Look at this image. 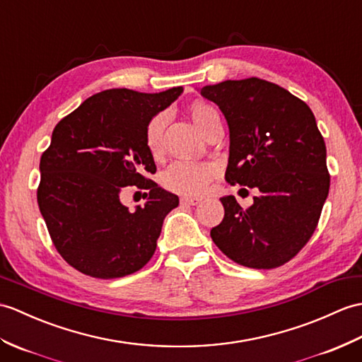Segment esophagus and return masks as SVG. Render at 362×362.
<instances>
[{
	"mask_svg": "<svg viewBox=\"0 0 362 362\" xmlns=\"http://www.w3.org/2000/svg\"><path fill=\"white\" fill-rule=\"evenodd\" d=\"M200 202V199H197V197H188V196H183L182 199H180V205L182 206H194V205H197Z\"/></svg>",
	"mask_w": 362,
	"mask_h": 362,
	"instance_id": "esophagus-1",
	"label": "esophagus"
}]
</instances>
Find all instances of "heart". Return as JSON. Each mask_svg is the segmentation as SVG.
<instances>
[{
    "instance_id": "heart-1",
    "label": "heart",
    "mask_w": 362,
    "mask_h": 362,
    "mask_svg": "<svg viewBox=\"0 0 362 362\" xmlns=\"http://www.w3.org/2000/svg\"><path fill=\"white\" fill-rule=\"evenodd\" d=\"M191 119L202 132L219 120L216 107L208 103H192L189 107ZM168 123V114L160 112L149 120L145 132L146 148L153 157H160L163 151V131ZM216 174V168L209 163L175 162L163 173L162 182L166 189L185 196H199L208 187V182Z\"/></svg>"
}]
</instances>
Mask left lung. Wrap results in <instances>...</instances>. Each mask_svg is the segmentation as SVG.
Here are the masks:
<instances>
[{"label":"left lung","instance_id":"left-lung-1","mask_svg":"<svg viewBox=\"0 0 362 362\" xmlns=\"http://www.w3.org/2000/svg\"><path fill=\"white\" fill-rule=\"evenodd\" d=\"M199 90L228 123L226 182L259 189L248 209L234 196L221 197L225 216L211 239L239 265H284L312 238L330 188L325 143L312 109L256 77Z\"/></svg>","mask_w":362,"mask_h":362}]
</instances>
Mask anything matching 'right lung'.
Returning <instances> with one entry per match:
<instances>
[{"label":"right lung","instance_id":"1","mask_svg":"<svg viewBox=\"0 0 362 362\" xmlns=\"http://www.w3.org/2000/svg\"><path fill=\"white\" fill-rule=\"evenodd\" d=\"M182 92V86L156 94L107 89L54 128L40 160L37 199L50 239L75 270L114 279L139 272L153 257L179 197L145 177L156 173L145 132ZM126 186L148 189L146 205L129 212L119 199Z\"/></svg>","mask_w":362,"mask_h":362}]
</instances>
